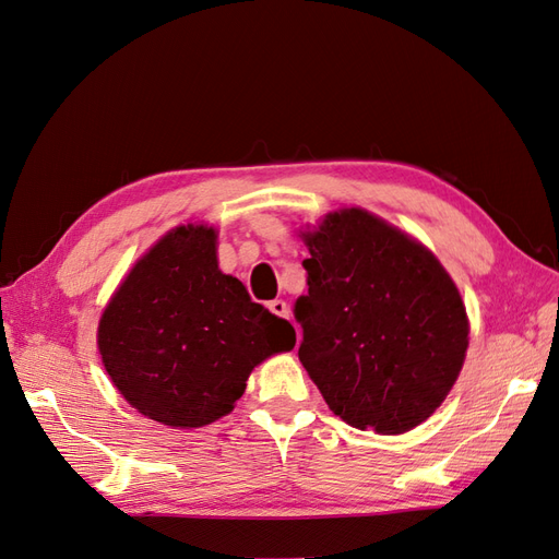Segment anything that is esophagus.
Instances as JSON below:
<instances>
[{
  "label": "esophagus",
  "instance_id": "obj_1",
  "mask_svg": "<svg viewBox=\"0 0 559 559\" xmlns=\"http://www.w3.org/2000/svg\"><path fill=\"white\" fill-rule=\"evenodd\" d=\"M266 306H269V311H272L274 316H278V318H290V311H287V304H285L283 299H274V301H269Z\"/></svg>",
  "mask_w": 559,
  "mask_h": 559
}]
</instances>
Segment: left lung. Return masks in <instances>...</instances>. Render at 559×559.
I'll use <instances>...</instances> for the list:
<instances>
[{
    "instance_id": "1",
    "label": "left lung",
    "mask_w": 559,
    "mask_h": 559,
    "mask_svg": "<svg viewBox=\"0 0 559 559\" xmlns=\"http://www.w3.org/2000/svg\"><path fill=\"white\" fill-rule=\"evenodd\" d=\"M308 295L295 304L299 361L329 409L401 436L436 412L467 353L456 283L424 243L359 206L301 233Z\"/></svg>"
}]
</instances>
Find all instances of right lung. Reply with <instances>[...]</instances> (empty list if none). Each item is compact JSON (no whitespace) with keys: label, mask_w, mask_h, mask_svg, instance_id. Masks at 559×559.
I'll list each match as a JSON object with an SVG mask.
<instances>
[{"label":"right lung","mask_w":559,"mask_h":559,"mask_svg":"<svg viewBox=\"0 0 559 559\" xmlns=\"http://www.w3.org/2000/svg\"><path fill=\"white\" fill-rule=\"evenodd\" d=\"M216 230L179 225L121 281L98 322V353L140 415L200 428L230 415L251 370L297 343L216 260Z\"/></svg>","instance_id":"1"}]
</instances>
